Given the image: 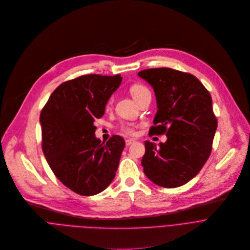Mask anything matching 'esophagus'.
I'll return each instance as SVG.
<instances>
[{
  "mask_svg": "<svg viewBox=\"0 0 250 250\" xmlns=\"http://www.w3.org/2000/svg\"><path fill=\"white\" fill-rule=\"evenodd\" d=\"M134 142H135V140H133V139H127V140L125 141L126 146H130V145H132Z\"/></svg>",
  "mask_w": 250,
  "mask_h": 250,
  "instance_id": "1",
  "label": "esophagus"
}]
</instances>
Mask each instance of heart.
Wrapping results in <instances>:
<instances>
[{
  "label": "heart",
  "instance_id": "b5f03b06",
  "mask_svg": "<svg viewBox=\"0 0 250 250\" xmlns=\"http://www.w3.org/2000/svg\"><path fill=\"white\" fill-rule=\"evenodd\" d=\"M146 92H149V90H148L147 87H146V86L143 85V84H135V85H133V86L131 87V94H132V96L134 97V99H135L136 102L138 101V99H139L143 94H145V93H146ZM111 104H112V98H110L109 101L107 102L106 106L109 107V106L111 105ZM120 128H121V130H122L124 133H126V134H128V135L134 136V135L137 134L136 126L133 125V124H131V123L122 124Z\"/></svg>",
  "mask_w": 250,
  "mask_h": 250
}]
</instances>
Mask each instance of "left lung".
I'll return each mask as SVG.
<instances>
[{
    "instance_id": "left-lung-1",
    "label": "left lung",
    "mask_w": 250,
    "mask_h": 250,
    "mask_svg": "<svg viewBox=\"0 0 250 250\" xmlns=\"http://www.w3.org/2000/svg\"><path fill=\"white\" fill-rule=\"evenodd\" d=\"M138 76L155 90L158 111L149 136L166 134V143L145 142L142 166L159 186L174 188L195 177L212 151L218 121L212 97L195 76L170 68L147 69Z\"/></svg>"
}]
</instances>
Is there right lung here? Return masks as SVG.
Returning a JSON list of instances; mask_svg holds the SVG:
<instances>
[{
	"label": "right lung",
	"mask_w": 250,
	"mask_h": 250,
	"mask_svg": "<svg viewBox=\"0 0 250 250\" xmlns=\"http://www.w3.org/2000/svg\"><path fill=\"white\" fill-rule=\"evenodd\" d=\"M120 75H83L61 83L40 113L42 151L56 177L83 196L101 193L117 171L124 139L112 136L105 144L96 139L93 125L104 116Z\"/></svg>",
	"instance_id": "obj_1"
}]
</instances>
